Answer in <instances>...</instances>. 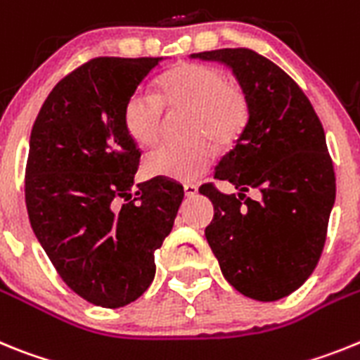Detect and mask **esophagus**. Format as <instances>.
I'll return each instance as SVG.
<instances>
[{"label": "esophagus", "mask_w": 360, "mask_h": 360, "mask_svg": "<svg viewBox=\"0 0 360 360\" xmlns=\"http://www.w3.org/2000/svg\"><path fill=\"white\" fill-rule=\"evenodd\" d=\"M198 184H184V195H186V198H193V195H198Z\"/></svg>", "instance_id": "34e87169"}]
</instances>
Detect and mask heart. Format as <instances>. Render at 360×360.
Returning <instances> with one entry per match:
<instances>
[{"instance_id":"1","label":"heart","mask_w":360,"mask_h":360,"mask_svg":"<svg viewBox=\"0 0 360 360\" xmlns=\"http://www.w3.org/2000/svg\"><path fill=\"white\" fill-rule=\"evenodd\" d=\"M165 106L192 110L188 136L195 139L184 145H159L146 155L145 170L148 176L181 183L195 181L214 161V148L205 137L217 145H230L239 139L250 121V99L245 90L212 65H179L161 76L159 96L139 89L128 98L123 121L137 145L152 146L158 141Z\"/></svg>"}]
</instances>
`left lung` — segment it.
<instances>
[{
    "mask_svg": "<svg viewBox=\"0 0 360 360\" xmlns=\"http://www.w3.org/2000/svg\"><path fill=\"white\" fill-rule=\"evenodd\" d=\"M232 68L250 99L245 132L215 168L239 193L202 184L214 202L205 236L224 279L255 301L295 292L323 254L335 172L310 99L281 67L250 49L192 54ZM257 189L259 198H245Z\"/></svg>",
    "mask_w": 360,
    "mask_h": 360,
    "instance_id": "8db88e82",
    "label": "left lung"
}]
</instances>
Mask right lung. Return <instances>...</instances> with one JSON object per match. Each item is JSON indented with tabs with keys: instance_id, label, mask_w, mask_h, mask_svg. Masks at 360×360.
<instances>
[{
	"instance_id": "1",
	"label": "right lung",
	"mask_w": 360,
	"mask_h": 360,
	"mask_svg": "<svg viewBox=\"0 0 360 360\" xmlns=\"http://www.w3.org/2000/svg\"><path fill=\"white\" fill-rule=\"evenodd\" d=\"M162 58H96L52 89L30 134L25 202L39 245L72 292L121 308L146 292L183 186L137 184L141 152L124 128L128 98Z\"/></svg>"
}]
</instances>
